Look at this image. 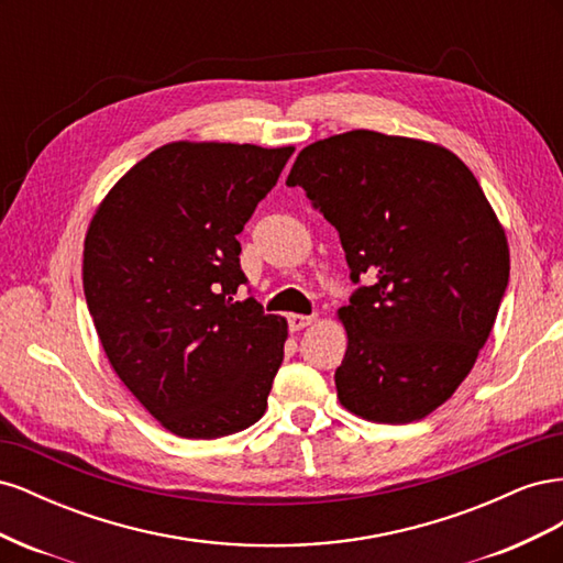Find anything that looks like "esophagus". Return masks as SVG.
I'll return each mask as SVG.
<instances>
[{
	"label": "esophagus",
	"instance_id": "34e87169",
	"mask_svg": "<svg viewBox=\"0 0 563 563\" xmlns=\"http://www.w3.org/2000/svg\"><path fill=\"white\" fill-rule=\"evenodd\" d=\"M312 321H314V317H308V314H288V329L302 331L305 327H310Z\"/></svg>",
	"mask_w": 563,
	"mask_h": 563
}]
</instances>
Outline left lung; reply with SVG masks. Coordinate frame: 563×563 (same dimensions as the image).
<instances>
[{"mask_svg": "<svg viewBox=\"0 0 563 563\" xmlns=\"http://www.w3.org/2000/svg\"><path fill=\"white\" fill-rule=\"evenodd\" d=\"M300 185L338 230L350 279L335 368L350 413L404 424L467 378L509 279L507 236L474 174L437 143L356 129L300 150Z\"/></svg>", "mask_w": 563, "mask_h": 563, "instance_id": "8db88e82", "label": "left lung"}]
</instances>
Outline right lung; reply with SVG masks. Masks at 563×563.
Here are the masks:
<instances>
[{"label": "right lung", "mask_w": 563, "mask_h": 563, "mask_svg": "<svg viewBox=\"0 0 563 563\" xmlns=\"http://www.w3.org/2000/svg\"><path fill=\"white\" fill-rule=\"evenodd\" d=\"M294 147L178 141L100 201L84 240V296L108 362L162 428L218 439L258 422L284 360L236 242Z\"/></svg>", "instance_id": "1"}]
</instances>
